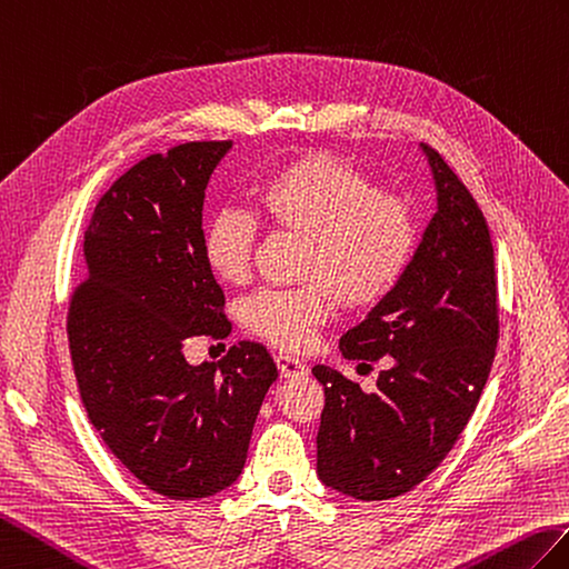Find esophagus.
Wrapping results in <instances>:
<instances>
[{"mask_svg":"<svg viewBox=\"0 0 569 569\" xmlns=\"http://www.w3.org/2000/svg\"><path fill=\"white\" fill-rule=\"evenodd\" d=\"M274 362H277V368H280L282 377H301V375H307V365L301 362L299 358L287 356V352H280V356H274Z\"/></svg>","mask_w":569,"mask_h":569,"instance_id":"obj_1","label":"esophagus"}]
</instances>
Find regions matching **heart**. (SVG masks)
I'll list each match as a JSON object with an SVG mask.
<instances>
[{
	"mask_svg": "<svg viewBox=\"0 0 569 569\" xmlns=\"http://www.w3.org/2000/svg\"><path fill=\"white\" fill-rule=\"evenodd\" d=\"M262 219L305 238L299 287H262L241 305L243 323L270 343L301 350L326 321L333 295L343 307H370L407 272L416 250V221L403 199L333 156L313 153L274 170L256 189ZM258 219L223 207L209 219L201 252L226 284H243L252 268Z\"/></svg>",
	"mask_w": 569,
	"mask_h": 569,
	"instance_id": "1",
	"label": "heart"
}]
</instances>
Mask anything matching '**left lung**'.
<instances>
[{"instance_id": "8db88e82", "label": "left lung", "mask_w": 569, "mask_h": 569, "mask_svg": "<svg viewBox=\"0 0 569 569\" xmlns=\"http://www.w3.org/2000/svg\"><path fill=\"white\" fill-rule=\"evenodd\" d=\"M436 187L428 221L397 287L338 340L348 360H385L375 391L317 365L326 403L319 479L360 501L421 485L456 446L495 362L499 340L489 226L456 172L421 143Z\"/></svg>"}]
</instances>
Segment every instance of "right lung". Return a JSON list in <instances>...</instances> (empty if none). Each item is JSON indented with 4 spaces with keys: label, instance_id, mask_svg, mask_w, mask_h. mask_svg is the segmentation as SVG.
<instances>
[{
    "label": "right lung",
    "instance_id": "right-lung-1",
    "mask_svg": "<svg viewBox=\"0 0 569 569\" xmlns=\"http://www.w3.org/2000/svg\"><path fill=\"white\" fill-rule=\"evenodd\" d=\"M231 148L174 146L111 184L84 231V282L68 313L87 416L126 470L168 499H204L236 482L277 380L256 340L219 365L184 358L189 338L231 333L201 252L204 189Z\"/></svg>",
    "mask_w": 569,
    "mask_h": 569
}]
</instances>
